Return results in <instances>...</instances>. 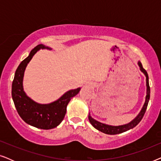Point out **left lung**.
<instances>
[{"instance_id": "obj_1", "label": "left lung", "mask_w": 161, "mask_h": 161, "mask_svg": "<svg viewBox=\"0 0 161 161\" xmlns=\"http://www.w3.org/2000/svg\"><path fill=\"white\" fill-rule=\"evenodd\" d=\"M138 64L140 67V70L144 74V75L146 76V82H147V95L146 98H145V102L144 103L142 110H141L139 114L136 116V118L131 121L130 122L127 123V124L123 125H119V126H112V125H108L104 123H101L98 121H97L93 119L91 116L90 113L89 114V120L90 123H91L92 126L94 128H96L98 130L104 133L105 134H108V135H116V134H119L124 132H126L129 130L133 129V127H135L138 123L141 122V120L142 119L143 116H144L145 112H146L147 105H148V103L149 100V97H150V88H149V77L148 74L146 70H145L142 67V63L139 61H138Z\"/></svg>"}]
</instances>
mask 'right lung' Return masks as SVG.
I'll return each instance as SVG.
<instances>
[{"instance_id": "1", "label": "right lung", "mask_w": 161, "mask_h": 161, "mask_svg": "<svg viewBox=\"0 0 161 161\" xmlns=\"http://www.w3.org/2000/svg\"><path fill=\"white\" fill-rule=\"evenodd\" d=\"M40 49L51 50V48L42 44L38 45L30 52L27 58L19 64L12 82V96L17 113L24 122L37 128L49 130L57 127L62 122L68 103L78 94L80 88L69 90L57 100L48 104H40L27 96L23 85L24 72L33 56Z\"/></svg>"}]
</instances>
